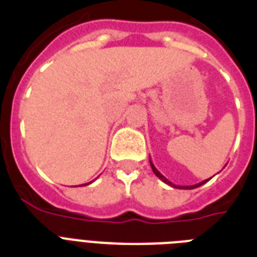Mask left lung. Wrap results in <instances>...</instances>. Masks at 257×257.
I'll return each instance as SVG.
<instances>
[{
  "instance_id": "left-lung-1",
  "label": "left lung",
  "mask_w": 257,
  "mask_h": 257,
  "mask_svg": "<svg viewBox=\"0 0 257 257\" xmlns=\"http://www.w3.org/2000/svg\"><path fill=\"white\" fill-rule=\"evenodd\" d=\"M149 163H151V167H152L153 173H155V175H156L157 177H159V179L161 180V181H164L165 184H168V185H171V187H173V188H179V189H193V188L200 187V185H203V184H205L208 181V180H204V181H201V183L195 184V185H187V187H180V185H175V184H172L171 181H169V180L167 179V177H164V176L161 175L160 172L157 171V168H156V167H155V165H153V163H152V160H151V159H149Z\"/></svg>"
}]
</instances>
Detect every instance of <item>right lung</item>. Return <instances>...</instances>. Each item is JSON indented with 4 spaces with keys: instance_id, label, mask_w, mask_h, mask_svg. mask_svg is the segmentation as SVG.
I'll return each instance as SVG.
<instances>
[{
    "instance_id": "right-lung-1",
    "label": "right lung",
    "mask_w": 257,
    "mask_h": 257,
    "mask_svg": "<svg viewBox=\"0 0 257 257\" xmlns=\"http://www.w3.org/2000/svg\"><path fill=\"white\" fill-rule=\"evenodd\" d=\"M88 184H90V183H88ZM88 184H82V185H88Z\"/></svg>"
}]
</instances>
